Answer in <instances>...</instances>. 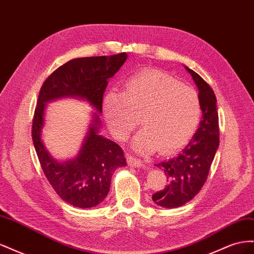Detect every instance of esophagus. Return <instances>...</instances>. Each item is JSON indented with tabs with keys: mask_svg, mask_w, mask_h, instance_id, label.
I'll return each mask as SVG.
<instances>
[{
	"mask_svg": "<svg viewBox=\"0 0 254 254\" xmlns=\"http://www.w3.org/2000/svg\"><path fill=\"white\" fill-rule=\"evenodd\" d=\"M127 161H128V164L131 165V166H135V167H140V166H144V161H142L141 159L139 158H135L133 156H129L127 158Z\"/></svg>",
	"mask_w": 254,
	"mask_h": 254,
	"instance_id": "34e87169",
	"label": "esophagus"
}]
</instances>
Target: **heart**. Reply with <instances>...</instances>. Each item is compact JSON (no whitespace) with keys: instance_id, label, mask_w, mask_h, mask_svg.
<instances>
[{"instance_id":"obj_1","label":"heart","mask_w":254,"mask_h":254,"mask_svg":"<svg viewBox=\"0 0 254 254\" xmlns=\"http://www.w3.org/2000/svg\"><path fill=\"white\" fill-rule=\"evenodd\" d=\"M104 114L110 131L124 141L139 125L143 128L133 141L143 152L156 149L167 155L182 148L200 124L202 107L197 91L159 70L132 75L124 92L111 91L104 101Z\"/></svg>"}]
</instances>
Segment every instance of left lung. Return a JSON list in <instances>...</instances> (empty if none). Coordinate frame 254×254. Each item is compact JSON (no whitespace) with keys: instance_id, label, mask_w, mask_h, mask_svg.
I'll list each match as a JSON object with an SVG mask.
<instances>
[{"instance_id":"obj_1","label":"left lung","mask_w":254,"mask_h":254,"mask_svg":"<svg viewBox=\"0 0 254 254\" xmlns=\"http://www.w3.org/2000/svg\"><path fill=\"white\" fill-rule=\"evenodd\" d=\"M199 90L202 120L196 133L178 156L156 164L164 171L166 186L152 195L163 207H178L191 200L201 190L219 145L218 112L214 91L201 76L186 66Z\"/></svg>"}]
</instances>
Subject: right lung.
<instances>
[{
    "mask_svg": "<svg viewBox=\"0 0 254 254\" xmlns=\"http://www.w3.org/2000/svg\"><path fill=\"white\" fill-rule=\"evenodd\" d=\"M126 58V53H120L111 56L72 59L44 80L38 96L32 139L42 171L64 201L81 209L97 205L108 195L114 171L126 165L124 151L119 144L98 134L101 123L95 113L78 157L58 163L41 141L45 103L64 96H76L87 99L102 112L107 80L120 70Z\"/></svg>",
    "mask_w": 254,
    "mask_h": 254,
    "instance_id": "obj_1",
    "label": "right lung"
}]
</instances>
